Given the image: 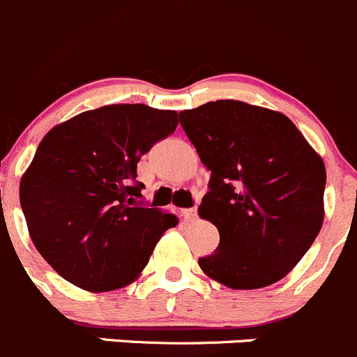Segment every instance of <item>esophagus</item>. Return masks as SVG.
<instances>
[{"label": "esophagus", "mask_w": 357, "mask_h": 357, "mask_svg": "<svg viewBox=\"0 0 357 357\" xmlns=\"http://www.w3.org/2000/svg\"><path fill=\"white\" fill-rule=\"evenodd\" d=\"M185 216L188 220H195V216H197V208H190V209H185Z\"/></svg>", "instance_id": "34e87169"}]
</instances>
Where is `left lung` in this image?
Listing matches in <instances>:
<instances>
[{"label":"left lung","instance_id":"8db88e82","mask_svg":"<svg viewBox=\"0 0 357 357\" xmlns=\"http://www.w3.org/2000/svg\"><path fill=\"white\" fill-rule=\"evenodd\" d=\"M179 116L211 171L199 216L220 232L218 248L199 266L229 289L275 284L321 232V155L287 116L239 100L208 102Z\"/></svg>","mask_w":357,"mask_h":357}]
</instances>
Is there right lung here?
I'll use <instances>...</instances> for the list:
<instances>
[{"label":"right lung","mask_w":357,"mask_h":357,"mask_svg":"<svg viewBox=\"0 0 357 357\" xmlns=\"http://www.w3.org/2000/svg\"><path fill=\"white\" fill-rule=\"evenodd\" d=\"M178 126V112L116 103L47 132L21 178L33 245L58 275L89 292L137 280L178 216L142 201L137 162Z\"/></svg>","instance_id":"1"}]
</instances>
